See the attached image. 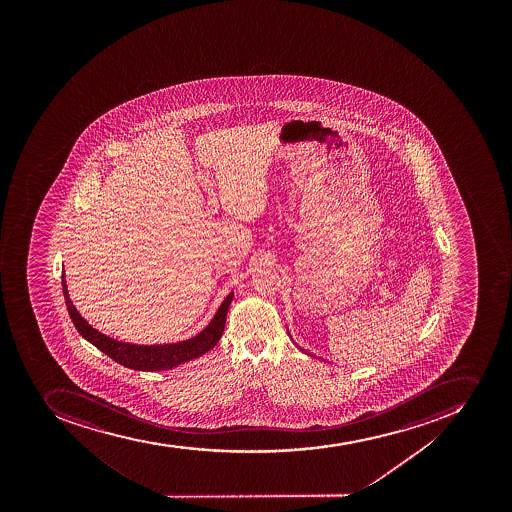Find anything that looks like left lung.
I'll return each instance as SVG.
<instances>
[{"label":"left lung","instance_id":"1","mask_svg":"<svg viewBox=\"0 0 512 512\" xmlns=\"http://www.w3.org/2000/svg\"><path fill=\"white\" fill-rule=\"evenodd\" d=\"M286 331H288V329H286ZM288 334H290V331H288ZM298 349L301 350V352L308 353V355H311V353L306 352V350L301 349V347H299V345H298Z\"/></svg>","mask_w":512,"mask_h":512}]
</instances>
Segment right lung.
<instances>
[{
  "label": "right lung",
  "mask_w": 512,
  "mask_h": 512,
  "mask_svg": "<svg viewBox=\"0 0 512 512\" xmlns=\"http://www.w3.org/2000/svg\"><path fill=\"white\" fill-rule=\"evenodd\" d=\"M62 290H64L65 304H67L70 319H72L73 326L77 327V331L80 332L83 339L95 345L96 349L106 353L109 358H113L114 362H118L119 365L137 371L172 370L181 363L191 362V360L201 357L209 350H213L214 345L218 344L219 339H221L222 331L226 326L227 311H229L232 298H234V291L227 294L226 299L222 301L208 326L190 339L178 340V342H172V344L137 345L127 344V342L108 337V335L101 334L100 331H96L95 327L88 324L85 317H82V314L78 313L77 308L73 306L67 290L65 273H62Z\"/></svg>",
  "instance_id": "add662e5"
}]
</instances>
